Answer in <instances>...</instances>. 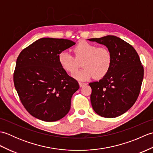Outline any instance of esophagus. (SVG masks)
<instances>
[{"label": "esophagus", "instance_id": "esophagus-1", "mask_svg": "<svg viewBox=\"0 0 153 153\" xmlns=\"http://www.w3.org/2000/svg\"><path fill=\"white\" fill-rule=\"evenodd\" d=\"M79 86H80L81 87H83L84 85H87L86 83H83V82H79Z\"/></svg>", "mask_w": 153, "mask_h": 153}]
</instances>
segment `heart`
I'll return each mask as SVG.
<instances>
[{"mask_svg":"<svg viewBox=\"0 0 153 153\" xmlns=\"http://www.w3.org/2000/svg\"><path fill=\"white\" fill-rule=\"evenodd\" d=\"M75 58L66 51L58 55V62L64 70L73 73L79 67L78 61L83 60L84 68L72 74V76L78 80L83 81L92 78H102L107 74L112 64V54L105 47H97L95 45L85 41L81 42L74 48Z\"/></svg>","mask_w":153,"mask_h":153,"instance_id":"b5f03b06","label":"heart"}]
</instances>
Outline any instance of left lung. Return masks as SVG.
Segmentation results:
<instances>
[{"label":"left lung","mask_w":153,"mask_h":153,"mask_svg":"<svg viewBox=\"0 0 153 153\" xmlns=\"http://www.w3.org/2000/svg\"><path fill=\"white\" fill-rule=\"evenodd\" d=\"M105 45L112 54V64L99 82L89 83L91 102L97 114L116 118L134 105L139 95L144 70L140 58L131 45L114 35L89 39Z\"/></svg>","instance_id":"left-lung-1"}]
</instances>
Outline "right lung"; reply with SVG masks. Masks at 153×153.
<instances>
[{"mask_svg": "<svg viewBox=\"0 0 153 153\" xmlns=\"http://www.w3.org/2000/svg\"><path fill=\"white\" fill-rule=\"evenodd\" d=\"M75 44L64 39L41 38L19 54L14 86L25 108L35 118L54 122L70 111L71 97L79 85L62 68L58 55Z\"/></svg>", "mask_w": 153, "mask_h": 153, "instance_id": "obj_1", "label": "right lung"}]
</instances>
